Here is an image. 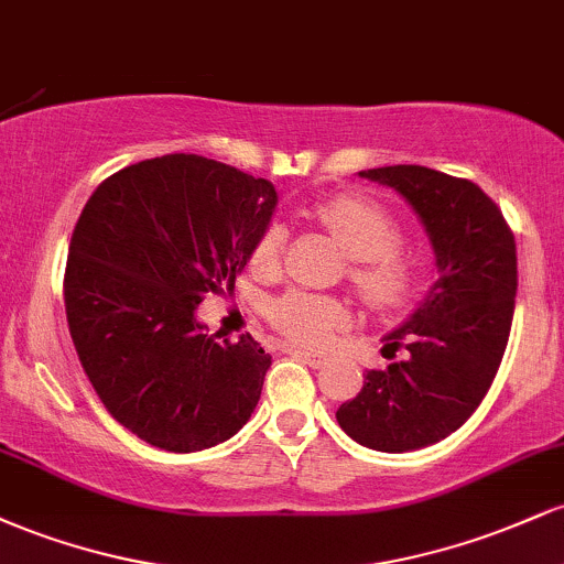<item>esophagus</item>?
I'll return each instance as SVG.
<instances>
[{
    "instance_id": "esophagus-1",
    "label": "esophagus",
    "mask_w": 564,
    "mask_h": 564,
    "mask_svg": "<svg viewBox=\"0 0 564 564\" xmlns=\"http://www.w3.org/2000/svg\"><path fill=\"white\" fill-rule=\"evenodd\" d=\"M286 352H289V355H294V358L304 360V364L313 366V368L323 366V360H326V355H323V352H310V349H304V347H289Z\"/></svg>"
}]
</instances>
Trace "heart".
<instances>
[{"label":"heart","instance_id":"heart-1","mask_svg":"<svg viewBox=\"0 0 564 564\" xmlns=\"http://www.w3.org/2000/svg\"><path fill=\"white\" fill-rule=\"evenodd\" d=\"M313 219L347 251V283L371 313L392 315L411 302L419 283V254L400 238L398 217L364 193H336L313 206ZM286 249V228L268 223L251 249V268L278 275ZM278 334L304 347H323L349 323V307L336 296L291 291L268 307Z\"/></svg>","mask_w":564,"mask_h":564}]
</instances>
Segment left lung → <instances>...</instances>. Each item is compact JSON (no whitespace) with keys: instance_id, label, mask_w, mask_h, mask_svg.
I'll use <instances>...</instances> for the list:
<instances>
[{"instance_id":"1","label":"left lung","mask_w":564,"mask_h":564,"mask_svg":"<svg viewBox=\"0 0 564 564\" xmlns=\"http://www.w3.org/2000/svg\"><path fill=\"white\" fill-rule=\"evenodd\" d=\"M403 193L435 246L440 278L384 355L405 358L366 373L336 422L368 448L405 453L456 432L494 384L517 296L514 232L471 180L416 164L360 172Z\"/></svg>"}]
</instances>
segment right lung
<instances>
[{
  "instance_id": "1",
  "label": "right lung",
  "mask_w": 564,
  "mask_h": 564,
  "mask_svg": "<svg viewBox=\"0 0 564 564\" xmlns=\"http://www.w3.org/2000/svg\"><path fill=\"white\" fill-rule=\"evenodd\" d=\"M275 187L223 161L166 153L102 180L68 246L63 300L79 364L106 411L172 453L212 448L249 422L270 355L196 323L236 286Z\"/></svg>"
}]
</instances>
